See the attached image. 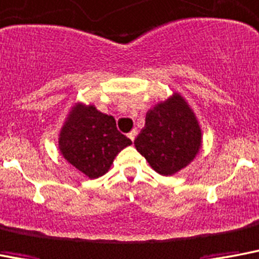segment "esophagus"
<instances>
[{"mask_svg":"<svg viewBox=\"0 0 259 259\" xmlns=\"http://www.w3.org/2000/svg\"><path fill=\"white\" fill-rule=\"evenodd\" d=\"M137 133H138V132H137V129H133V130H132V132H130L129 134H127V137H129L130 140H132V142H134V140H136Z\"/></svg>","mask_w":259,"mask_h":259,"instance_id":"34e87169","label":"esophagus"}]
</instances>
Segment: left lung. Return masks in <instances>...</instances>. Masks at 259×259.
<instances>
[{
    "label": "left lung",
    "instance_id": "1",
    "mask_svg": "<svg viewBox=\"0 0 259 259\" xmlns=\"http://www.w3.org/2000/svg\"><path fill=\"white\" fill-rule=\"evenodd\" d=\"M134 146L161 176H173L195 158L202 146V130L194 111L180 93L146 113L145 127Z\"/></svg>",
    "mask_w": 259,
    "mask_h": 259
}]
</instances>
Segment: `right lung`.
<instances>
[{"label": "right lung", "instance_id": "add662e5", "mask_svg": "<svg viewBox=\"0 0 259 259\" xmlns=\"http://www.w3.org/2000/svg\"><path fill=\"white\" fill-rule=\"evenodd\" d=\"M129 145L132 141L119 133L114 117L81 102L70 109L58 138L62 157L92 180L108 173L115 155Z\"/></svg>", "mask_w": 259, "mask_h": 259}]
</instances>
